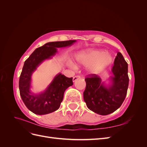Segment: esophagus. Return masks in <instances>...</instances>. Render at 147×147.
Instances as JSON below:
<instances>
[{
  "mask_svg": "<svg viewBox=\"0 0 147 147\" xmlns=\"http://www.w3.org/2000/svg\"><path fill=\"white\" fill-rule=\"evenodd\" d=\"M80 78V76H79V75H77V76H75L74 77H73V82H75L76 80H77L78 79Z\"/></svg>",
  "mask_w": 147,
  "mask_h": 147,
  "instance_id": "34e87169",
  "label": "esophagus"
}]
</instances>
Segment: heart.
<instances>
[{
  "instance_id": "obj_1",
  "label": "heart",
  "mask_w": 147,
  "mask_h": 147,
  "mask_svg": "<svg viewBox=\"0 0 147 147\" xmlns=\"http://www.w3.org/2000/svg\"><path fill=\"white\" fill-rule=\"evenodd\" d=\"M78 63L89 66L90 72L97 74L102 72L112 64L113 57L109 53H105L103 50H88L79 53L77 56ZM70 66L75 67L74 64Z\"/></svg>"
}]
</instances>
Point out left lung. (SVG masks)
<instances>
[{
	"mask_svg": "<svg viewBox=\"0 0 147 147\" xmlns=\"http://www.w3.org/2000/svg\"><path fill=\"white\" fill-rule=\"evenodd\" d=\"M128 65L121 53L118 52L114 61L110 77L111 84L106 86L96 74L85 78L86 83L83 98L87 107L99 115H107L114 112L123 104L127 94L129 84Z\"/></svg>",
	"mask_w": 147,
	"mask_h": 147,
	"instance_id": "left-lung-1",
	"label": "left lung"
}]
</instances>
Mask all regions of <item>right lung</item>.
Listing matches in <instances>:
<instances>
[{
	"label": "right lung",
	"instance_id": "1",
	"mask_svg": "<svg viewBox=\"0 0 147 147\" xmlns=\"http://www.w3.org/2000/svg\"><path fill=\"white\" fill-rule=\"evenodd\" d=\"M76 40L49 42L38 47L24 62L20 77V96L27 108L37 115L52 113L59 108L63 100L65 90L73 84L72 77L68 78L61 74H57L50 85L42 92L33 94L30 91L31 76L42 62L51 59L57 53L56 48L72 45Z\"/></svg>",
	"mask_w": 147,
	"mask_h": 147
}]
</instances>
